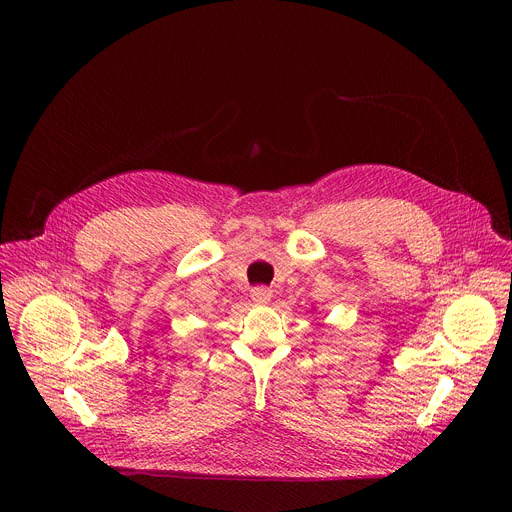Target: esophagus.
<instances>
[{
    "label": "esophagus",
    "instance_id": "1",
    "mask_svg": "<svg viewBox=\"0 0 512 512\" xmlns=\"http://www.w3.org/2000/svg\"><path fill=\"white\" fill-rule=\"evenodd\" d=\"M251 297H253V301L255 303H270V299H272V290L270 288H265V286H255L253 290H251Z\"/></svg>",
    "mask_w": 512,
    "mask_h": 512
}]
</instances>
